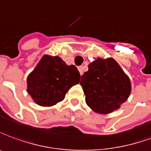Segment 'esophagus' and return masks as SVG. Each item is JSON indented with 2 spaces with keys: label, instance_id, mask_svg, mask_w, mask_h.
<instances>
[{
  "label": "esophagus",
  "instance_id": "1",
  "mask_svg": "<svg viewBox=\"0 0 151 151\" xmlns=\"http://www.w3.org/2000/svg\"><path fill=\"white\" fill-rule=\"evenodd\" d=\"M78 70H79V71H80V73H81V75L82 76L83 75V73H84V71H83V67H78Z\"/></svg>",
  "mask_w": 151,
  "mask_h": 151
}]
</instances>
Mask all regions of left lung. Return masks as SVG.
<instances>
[{
	"mask_svg": "<svg viewBox=\"0 0 151 151\" xmlns=\"http://www.w3.org/2000/svg\"><path fill=\"white\" fill-rule=\"evenodd\" d=\"M85 101L98 114H110L120 108L131 93V81L112 58H98L81 76Z\"/></svg>",
	"mask_w": 151,
	"mask_h": 151,
	"instance_id": "left-lung-1",
	"label": "left lung"
}]
</instances>
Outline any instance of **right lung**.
Segmentation results:
<instances>
[{
  "label": "right lung",
  "instance_id": "right-lung-1",
  "mask_svg": "<svg viewBox=\"0 0 151 151\" xmlns=\"http://www.w3.org/2000/svg\"><path fill=\"white\" fill-rule=\"evenodd\" d=\"M81 75L58 56L45 54L27 78V91L40 106H52L65 98L70 88L80 83Z\"/></svg>",
  "mask_w": 151,
  "mask_h": 151
}]
</instances>
